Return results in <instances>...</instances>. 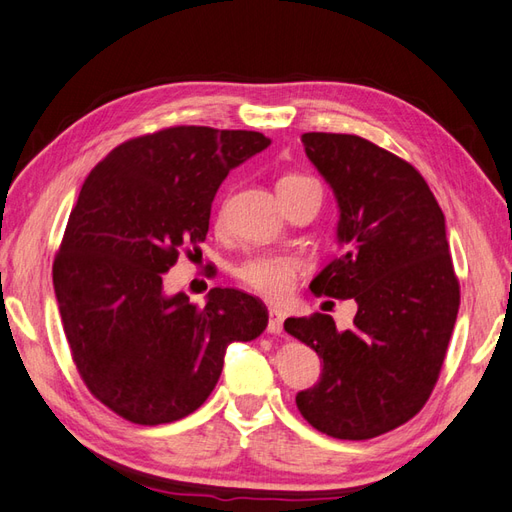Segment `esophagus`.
<instances>
[{
	"label": "esophagus",
	"instance_id": "esophagus-1",
	"mask_svg": "<svg viewBox=\"0 0 512 512\" xmlns=\"http://www.w3.org/2000/svg\"><path fill=\"white\" fill-rule=\"evenodd\" d=\"M283 320H285V314L281 310H277V307H270V310H268V331H270V334H281Z\"/></svg>",
	"mask_w": 512,
	"mask_h": 512
}]
</instances>
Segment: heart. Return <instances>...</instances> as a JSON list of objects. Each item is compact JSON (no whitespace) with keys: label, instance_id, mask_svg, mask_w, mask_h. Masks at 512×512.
<instances>
[{"label":"heart","instance_id":"1","mask_svg":"<svg viewBox=\"0 0 512 512\" xmlns=\"http://www.w3.org/2000/svg\"><path fill=\"white\" fill-rule=\"evenodd\" d=\"M312 178L303 174H285L279 178L277 192H285L296 185H303ZM305 264L301 257L296 255H277V253H264L248 257L237 266L235 275L248 290L264 296L268 301H283L294 290V283L299 279Z\"/></svg>","mask_w":512,"mask_h":512}]
</instances>
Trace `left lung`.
<instances>
[{
	"instance_id": "obj_1",
	"label": "left lung",
	"mask_w": 512,
	"mask_h": 512,
	"mask_svg": "<svg viewBox=\"0 0 512 512\" xmlns=\"http://www.w3.org/2000/svg\"><path fill=\"white\" fill-rule=\"evenodd\" d=\"M305 154L338 200L340 257L310 283L355 299L353 327L312 314L283 323L323 360L296 395L303 419L327 436L366 441L410 421L430 399L460 305L445 216L408 161L358 135L305 133Z\"/></svg>"
}]
</instances>
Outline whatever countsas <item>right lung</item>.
Wrapping results in <instances>:
<instances>
[{"instance_id":"1","label":"right lung","mask_w":512,"mask_h":512,"mask_svg":"<svg viewBox=\"0 0 512 512\" xmlns=\"http://www.w3.org/2000/svg\"><path fill=\"white\" fill-rule=\"evenodd\" d=\"M255 130L172 126L128 139L95 165L71 209L52 277L71 358L122 419L187 417L216 388L231 342L255 340L268 310L235 288L205 305L163 292L185 246L205 242L227 174L266 150Z\"/></svg>"}]
</instances>
